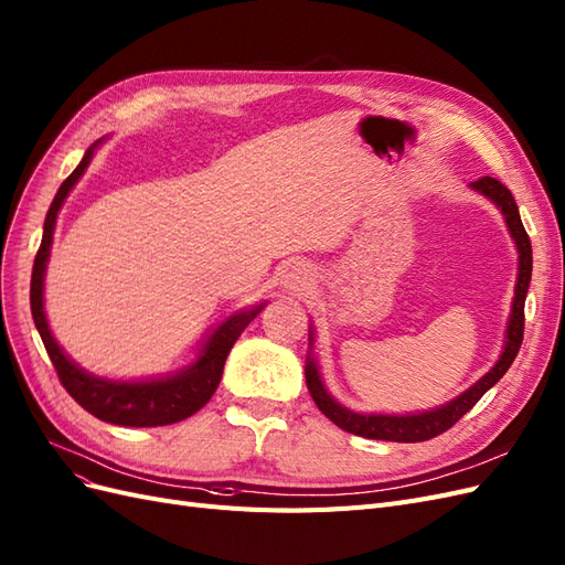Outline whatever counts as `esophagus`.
<instances>
[{
	"mask_svg": "<svg viewBox=\"0 0 565 565\" xmlns=\"http://www.w3.org/2000/svg\"><path fill=\"white\" fill-rule=\"evenodd\" d=\"M310 282V268L301 262H289L282 270V285L287 289H303Z\"/></svg>",
	"mask_w": 565,
	"mask_h": 565,
	"instance_id": "1",
	"label": "esophagus"
}]
</instances>
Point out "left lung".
Here are the masks:
<instances>
[{
  "label": "left lung",
  "instance_id": "left-lung-1",
  "mask_svg": "<svg viewBox=\"0 0 565 565\" xmlns=\"http://www.w3.org/2000/svg\"><path fill=\"white\" fill-rule=\"evenodd\" d=\"M472 191L481 193L483 199H489L504 217V224H508L510 236L516 245V255H519V268H516V285H514V299H512V310H510V320L508 329H504V341H502V353L498 362L486 372L475 385H470L468 391L454 397L451 402H446L441 406L427 408V412H416V414H362L353 412V408L343 406L337 402L329 391L324 387V381L320 376V366L313 353V343L316 334L313 327H308V355H306V385L308 393L318 404L320 412L339 425L341 430L366 437V439H383V441H425L433 439L441 433L449 430V427L460 420L470 408L483 397L486 391L504 376V372L512 366L521 339H523V303H526L529 295V285H531V270H533V249L529 233L521 224L519 217V207L512 199L510 189L500 184L495 178H481L470 184Z\"/></svg>",
  "mask_w": 565,
  "mask_h": 565
}]
</instances>
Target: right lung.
<instances>
[{"instance_id": "obj_1", "label": "right lung", "mask_w": 565, "mask_h": 565, "mask_svg": "<svg viewBox=\"0 0 565 565\" xmlns=\"http://www.w3.org/2000/svg\"><path fill=\"white\" fill-rule=\"evenodd\" d=\"M105 140L107 138L95 140L86 149L84 159L61 184V189H57L55 199L46 212L44 236L34 257L32 282H30L32 318H34L39 337H42L46 345V353L55 366V372L65 385V391L74 397L76 404H82L88 414H93L95 418H100L105 423L126 425V427L170 425L193 416L199 408H203L210 402L212 395H215L217 385L222 381L224 362L231 353L233 343L238 341L243 329L262 313L266 301L236 310V313H231L226 320H222L199 345L193 362L184 364L182 369H178V372L151 376V379H107V376L90 374L84 366L76 364L61 348V343L55 341L49 327L46 310H44V278H46V266L51 257L57 212H61L65 199L70 196V191L74 189L76 182L82 180V174L93 161L95 151L100 149Z\"/></svg>"}]
</instances>
